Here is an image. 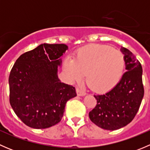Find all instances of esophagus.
Instances as JSON below:
<instances>
[{"instance_id":"esophagus-1","label":"esophagus","mask_w":150,"mask_h":150,"mask_svg":"<svg viewBox=\"0 0 150 150\" xmlns=\"http://www.w3.org/2000/svg\"><path fill=\"white\" fill-rule=\"evenodd\" d=\"M76 91H77V94H78V96H85V95H86V93H85L83 91H82L81 89L78 88L76 89Z\"/></svg>"}]
</instances>
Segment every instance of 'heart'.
Listing matches in <instances>:
<instances>
[{"label": "heart", "instance_id": "obj_1", "mask_svg": "<svg viewBox=\"0 0 150 150\" xmlns=\"http://www.w3.org/2000/svg\"><path fill=\"white\" fill-rule=\"evenodd\" d=\"M125 67L122 54L117 50L100 45L80 49L75 59L64 61V70L72 81H80L86 74V81L95 91L111 90L120 81Z\"/></svg>", "mask_w": 150, "mask_h": 150}]
</instances>
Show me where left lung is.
I'll list each match as a JSON object with an SVG mask.
<instances>
[{
  "instance_id": "left-lung-1",
  "label": "left lung",
  "mask_w": 150,
  "mask_h": 150,
  "mask_svg": "<svg viewBox=\"0 0 150 150\" xmlns=\"http://www.w3.org/2000/svg\"><path fill=\"white\" fill-rule=\"evenodd\" d=\"M121 51L126 72L110 91L94 95L97 104L88 114L93 123L110 131L121 128L132 121L144 93L140 62L127 48H122Z\"/></svg>"
}]
</instances>
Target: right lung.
<instances>
[{"instance_id": "obj_1", "label": "right lung", "mask_w": 150, "mask_h": 150, "mask_svg": "<svg viewBox=\"0 0 150 150\" xmlns=\"http://www.w3.org/2000/svg\"><path fill=\"white\" fill-rule=\"evenodd\" d=\"M65 44L43 43L22 54L11 70L9 102L25 125L43 129L61 121L65 104L77 96L75 87L57 75Z\"/></svg>"}]
</instances>
